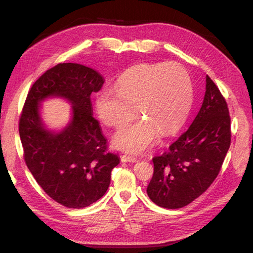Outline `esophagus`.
Masks as SVG:
<instances>
[{
  "instance_id": "esophagus-1",
  "label": "esophagus",
  "mask_w": 253,
  "mask_h": 253,
  "mask_svg": "<svg viewBox=\"0 0 253 253\" xmlns=\"http://www.w3.org/2000/svg\"><path fill=\"white\" fill-rule=\"evenodd\" d=\"M121 162L122 163H136L137 158L135 156H132V155L125 154V155L121 156Z\"/></svg>"
}]
</instances>
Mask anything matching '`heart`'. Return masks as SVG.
<instances>
[{
    "mask_svg": "<svg viewBox=\"0 0 253 253\" xmlns=\"http://www.w3.org/2000/svg\"><path fill=\"white\" fill-rule=\"evenodd\" d=\"M193 103L190 75L178 63L141 64L125 73L115 88L104 87L96 97L98 116L106 126L121 127L137 114L143 119L120 129L114 138L117 148L139 153L185 124Z\"/></svg>",
    "mask_w": 253,
    "mask_h": 253,
    "instance_id": "1",
    "label": "heart"
}]
</instances>
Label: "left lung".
<instances>
[{
    "label": "left lung",
    "mask_w": 253,
    "mask_h": 253,
    "mask_svg": "<svg viewBox=\"0 0 253 253\" xmlns=\"http://www.w3.org/2000/svg\"><path fill=\"white\" fill-rule=\"evenodd\" d=\"M230 121L224 96L207 76L204 101L192 125L169 150L153 158L154 173L147 188L153 203L182 208L211 186L230 147Z\"/></svg>",
    "instance_id": "left-lung-1"
}]
</instances>
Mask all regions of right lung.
Returning a JSON list of instances; mask_svg holds the SVG:
<instances>
[{"label":"right lung","mask_w":253,"mask_h":253,"mask_svg":"<svg viewBox=\"0 0 253 253\" xmlns=\"http://www.w3.org/2000/svg\"><path fill=\"white\" fill-rule=\"evenodd\" d=\"M102 76L77 63H59L30 87L19 120L24 160L37 182L53 201L81 209L108 190L119 157L108 152L106 139L93 116L90 94L101 89ZM55 95L73 104V118L59 133L42 126L39 103Z\"/></svg>","instance_id":"add662e5"}]
</instances>
